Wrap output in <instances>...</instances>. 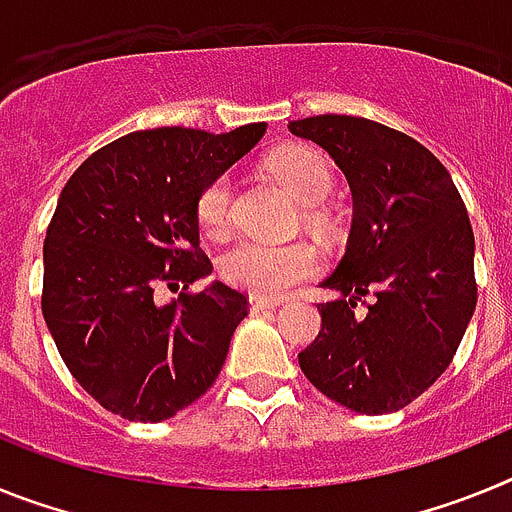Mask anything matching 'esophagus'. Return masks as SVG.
<instances>
[{
    "mask_svg": "<svg viewBox=\"0 0 512 512\" xmlns=\"http://www.w3.org/2000/svg\"><path fill=\"white\" fill-rule=\"evenodd\" d=\"M279 302L277 300H266V297L261 295H251L248 297V307H251L253 312H261V310H274Z\"/></svg>",
    "mask_w": 512,
    "mask_h": 512,
    "instance_id": "1",
    "label": "esophagus"
}]
</instances>
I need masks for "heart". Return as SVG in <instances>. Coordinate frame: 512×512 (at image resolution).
I'll list each match as a JSON object with an SVG mask.
<instances>
[{
	"label": "heart",
	"mask_w": 512,
	"mask_h": 512,
	"mask_svg": "<svg viewBox=\"0 0 512 512\" xmlns=\"http://www.w3.org/2000/svg\"><path fill=\"white\" fill-rule=\"evenodd\" d=\"M269 174L295 197L300 205L312 207L323 202L333 189L330 164L312 148H284L269 161ZM233 187L230 176H215L197 197V225L205 235H220L230 220ZM220 277L251 295L279 297L315 277L320 259L307 243H266L256 238H241L225 248L217 261Z\"/></svg>",
	"instance_id": "1"
}]
</instances>
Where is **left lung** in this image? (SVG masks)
<instances>
[{"mask_svg":"<svg viewBox=\"0 0 512 512\" xmlns=\"http://www.w3.org/2000/svg\"><path fill=\"white\" fill-rule=\"evenodd\" d=\"M287 128L330 153L354 197L346 256L323 282L338 297L318 305L300 369L343 408L395 413L446 372L477 307L467 207L446 166L382 122L318 115Z\"/></svg>","mask_w":512,"mask_h":512,"instance_id":"obj_1","label":"left lung"}]
</instances>
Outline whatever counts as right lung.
Here are the masks:
<instances>
[{
  "mask_svg": "<svg viewBox=\"0 0 512 512\" xmlns=\"http://www.w3.org/2000/svg\"><path fill=\"white\" fill-rule=\"evenodd\" d=\"M251 122L223 135L135 130L71 174L43 243V318L76 382L125 420L158 423L205 395L248 315L223 282L202 292L197 197L264 135ZM161 283L183 287L158 306Z\"/></svg>",
  "mask_w": 512,
  "mask_h": 512,
  "instance_id": "add662e5",
  "label": "right lung"
}]
</instances>
